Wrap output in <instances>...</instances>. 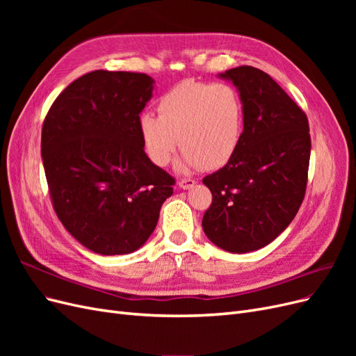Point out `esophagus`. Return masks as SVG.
Segmentation results:
<instances>
[{
  "label": "esophagus",
  "instance_id": "obj_1",
  "mask_svg": "<svg viewBox=\"0 0 356 356\" xmlns=\"http://www.w3.org/2000/svg\"><path fill=\"white\" fill-rule=\"evenodd\" d=\"M195 184H196V181L195 179H190V178L178 181V187L182 188V190H190V188L195 187Z\"/></svg>",
  "mask_w": 356,
  "mask_h": 356
}]
</instances>
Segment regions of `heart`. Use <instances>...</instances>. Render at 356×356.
Here are the masks:
<instances>
[{"instance_id": "b5f03b06", "label": "heart", "mask_w": 356, "mask_h": 356, "mask_svg": "<svg viewBox=\"0 0 356 356\" xmlns=\"http://www.w3.org/2000/svg\"><path fill=\"white\" fill-rule=\"evenodd\" d=\"M159 115H139L138 132L152 163L169 165L184 148L178 169L224 166L243 135L245 111L239 92L227 83L181 81L157 102Z\"/></svg>"}]
</instances>
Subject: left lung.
Listing matches in <instances>:
<instances>
[{"mask_svg":"<svg viewBox=\"0 0 356 356\" xmlns=\"http://www.w3.org/2000/svg\"><path fill=\"white\" fill-rule=\"evenodd\" d=\"M218 77L238 89L245 126L233 157L203 178L212 204L202 227L221 250L245 254L273 242L298 212L307 184L309 122L261 70L243 65Z\"/></svg>","mask_w":356,"mask_h":356,"instance_id":"8db88e82","label":"left lung"}]
</instances>
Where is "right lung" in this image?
<instances>
[{
  "label": "right lung",
  "instance_id": "add662e5",
  "mask_svg": "<svg viewBox=\"0 0 356 356\" xmlns=\"http://www.w3.org/2000/svg\"><path fill=\"white\" fill-rule=\"evenodd\" d=\"M153 89L147 74H84L58 96L42 124L53 208L63 227L96 254L139 250L174 193L175 179L149 161L138 132Z\"/></svg>",
  "mask_w": 356,
  "mask_h": 356
}]
</instances>
